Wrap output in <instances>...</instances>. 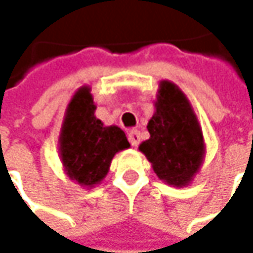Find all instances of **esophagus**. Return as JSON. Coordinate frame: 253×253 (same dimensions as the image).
I'll return each instance as SVG.
<instances>
[{"mask_svg":"<svg viewBox=\"0 0 253 253\" xmlns=\"http://www.w3.org/2000/svg\"><path fill=\"white\" fill-rule=\"evenodd\" d=\"M127 138H129V141H130V144L133 147H136L139 144V141H141V135H139L138 130H130L129 135H127Z\"/></svg>","mask_w":253,"mask_h":253,"instance_id":"1","label":"esophagus"}]
</instances>
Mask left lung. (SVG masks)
Segmentation results:
<instances>
[{
    "label": "left lung",
    "mask_w": 253,
    "mask_h": 253,
    "mask_svg": "<svg viewBox=\"0 0 253 253\" xmlns=\"http://www.w3.org/2000/svg\"><path fill=\"white\" fill-rule=\"evenodd\" d=\"M147 129L150 138L139 145V151L154 174L169 186H189L203 167L206 141L189 99L174 82L160 81Z\"/></svg>",
    "instance_id": "8db88e82"
}]
</instances>
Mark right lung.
<instances>
[{"label": "right lung", "mask_w": 253, "mask_h": 253, "mask_svg": "<svg viewBox=\"0 0 253 253\" xmlns=\"http://www.w3.org/2000/svg\"><path fill=\"white\" fill-rule=\"evenodd\" d=\"M96 108L91 88L81 86L66 108L58 138L64 174L86 189L100 184L114 156L130 147L118 126H105L94 115Z\"/></svg>", "instance_id": "1"}]
</instances>
